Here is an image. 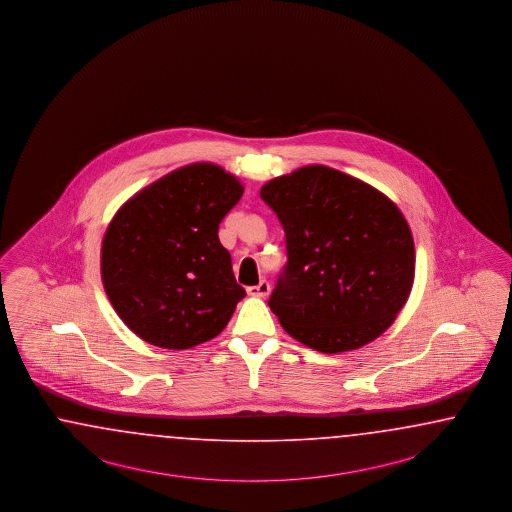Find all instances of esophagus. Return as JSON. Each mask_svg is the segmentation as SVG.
I'll return each instance as SVG.
<instances>
[{
	"instance_id": "1",
	"label": "esophagus",
	"mask_w": 512,
	"mask_h": 512,
	"mask_svg": "<svg viewBox=\"0 0 512 512\" xmlns=\"http://www.w3.org/2000/svg\"><path fill=\"white\" fill-rule=\"evenodd\" d=\"M268 293H270V283H268V281H261L259 285H253V287H248L249 296H257V298H264V296H268Z\"/></svg>"
}]
</instances>
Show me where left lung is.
<instances>
[{
    "mask_svg": "<svg viewBox=\"0 0 512 512\" xmlns=\"http://www.w3.org/2000/svg\"><path fill=\"white\" fill-rule=\"evenodd\" d=\"M261 199L285 231L287 264L268 306L287 334L328 355L381 336L415 278V244L398 206L323 165L270 180Z\"/></svg>",
    "mask_w": 512,
    "mask_h": 512,
    "instance_id": "1",
    "label": "left lung"
}]
</instances>
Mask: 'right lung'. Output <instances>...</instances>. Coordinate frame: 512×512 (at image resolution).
<instances>
[{
    "instance_id": "right-lung-1",
    "label": "right lung",
    "mask_w": 512,
    "mask_h": 512,
    "mask_svg": "<svg viewBox=\"0 0 512 512\" xmlns=\"http://www.w3.org/2000/svg\"><path fill=\"white\" fill-rule=\"evenodd\" d=\"M242 193L233 174L193 163L144 187L112 217L101 278L110 304L139 338L189 349L227 326L246 291L217 231Z\"/></svg>"
}]
</instances>
